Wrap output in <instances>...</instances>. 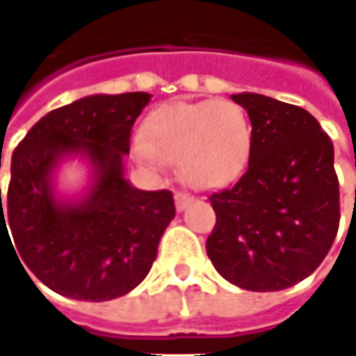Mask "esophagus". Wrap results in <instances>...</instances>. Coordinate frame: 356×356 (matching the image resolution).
Returning <instances> with one entry per match:
<instances>
[{"mask_svg":"<svg viewBox=\"0 0 356 356\" xmlns=\"http://www.w3.org/2000/svg\"><path fill=\"white\" fill-rule=\"evenodd\" d=\"M191 202H193V197H191L189 193H185V191H177V193H175V206H177L179 211L185 210Z\"/></svg>","mask_w":356,"mask_h":356,"instance_id":"1","label":"esophagus"}]
</instances>
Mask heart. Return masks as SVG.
I'll return each mask as SVG.
<instances>
[{"label":"heart","instance_id":"b5f03b06","mask_svg":"<svg viewBox=\"0 0 356 356\" xmlns=\"http://www.w3.org/2000/svg\"><path fill=\"white\" fill-rule=\"evenodd\" d=\"M134 150L150 167L177 163L183 181L195 189H218L244 173L252 124L243 106L230 99L173 102L146 118Z\"/></svg>","mask_w":356,"mask_h":356}]
</instances>
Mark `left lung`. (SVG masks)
I'll return each instance as SVG.
<instances>
[{
  "label": "left lung",
  "instance_id": "8db88e82",
  "mask_svg": "<svg viewBox=\"0 0 356 356\" xmlns=\"http://www.w3.org/2000/svg\"><path fill=\"white\" fill-rule=\"evenodd\" d=\"M252 124L248 169L210 195L216 226L206 243L216 271L248 291H279L312 275L340 222L334 146L300 106L236 93Z\"/></svg>",
  "mask_w": 356,
  "mask_h": 356
}]
</instances>
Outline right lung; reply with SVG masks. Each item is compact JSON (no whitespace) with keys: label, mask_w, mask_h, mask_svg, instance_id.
Wrapping results in <instances>:
<instances>
[{"label":"right lung","mask_w":356,"mask_h":356,"mask_svg":"<svg viewBox=\"0 0 356 356\" xmlns=\"http://www.w3.org/2000/svg\"><path fill=\"white\" fill-rule=\"evenodd\" d=\"M148 102L145 91L81 97L40 118L12 154L0 241L10 225L26 267L60 296L108 302L132 291L175 218L169 189L143 191L124 177L130 132ZM73 154L88 159L94 181L81 200L63 202L51 175Z\"/></svg>","instance_id":"1"}]
</instances>
